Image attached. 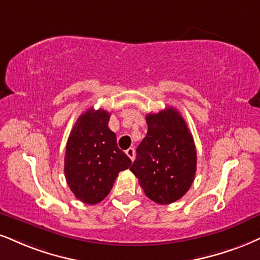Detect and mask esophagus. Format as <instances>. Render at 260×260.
<instances>
[{
    "label": "esophagus",
    "instance_id": "obj_1",
    "mask_svg": "<svg viewBox=\"0 0 260 260\" xmlns=\"http://www.w3.org/2000/svg\"><path fill=\"white\" fill-rule=\"evenodd\" d=\"M125 153H126V155L129 156V158H130L131 160L135 159V149H134V148L126 149V150H125Z\"/></svg>",
    "mask_w": 260,
    "mask_h": 260
}]
</instances>
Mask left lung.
<instances>
[{"label":"left lung","instance_id":"obj_1","mask_svg":"<svg viewBox=\"0 0 260 260\" xmlns=\"http://www.w3.org/2000/svg\"><path fill=\"white\" fill-rule=\"evenodd\" d=\"M148 131L136 149L131 172L145 194L168 205L187 193L197 172V149L179 112L168 107L146 117Z\"/></svg>","mask_w":260,"mask_h":260}]
</instances>
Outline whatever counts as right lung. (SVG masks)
I'll list each match as a JSON object with an SVG mask.
<instances>
[{"label": "right lung", "mask_w": 260, "mask_h": 260, "mask_svg": "<svg viewBox=\"0 0 260 260\" xmlns=\"http://www.w3.org/2000/svg\"><path fill=\"white\" fill-rule=\"evenodd\" d=\"M111 114L90 108L76 121L66 145L65 177L82 203L95 205L107 197L120 171L131 160L118 148L117 136L108 127Z\"/></svg>", "instance_id": "add662e5"}]
</instances>
